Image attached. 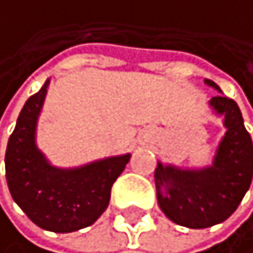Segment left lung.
I'll return each mask as SVG.
<instances>
[{
    "mask_svg": "<svg viewBox=\"0 0 253 253\" xmlns=\"http://www.w3.org/2000/svg\"><path fill=\"white\" fill-rule=\"evenodd\" d=\"M205 83L221 92L211 79ZM210 105L224 117L226 126L213 164L203 169H180L158 163L154 170L159 208L175 224L190 229H205L226 221L237 210L252 182V138L244 126L241 109L224 95H216Z\"/></svg>",
    "mask_w": 253,
    "mask_h": 253,
    "instance_id": "left-lung-1",
    "label": "left lung"
}]
</instances>
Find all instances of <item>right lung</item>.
<instances>
[{
  "instance_id": "1",
  "label": "right lung",
  "mask_w": 253,
  "mask_h": 253,
  "mask_svg": "<svg viewBox=\"0 0 253 253\" xmlns=\"http://www.w3.org/2000/svg\"><path fill=\"white\" fill-rule=\"evenodd\" d=\"M46 79L24 104L6 148V180L12 200L39 227L73 232L94 224L109 207L110 190L130 154L94 161L75 169L53 167L35 143Z\"/></svg>"
}]
</instances>
